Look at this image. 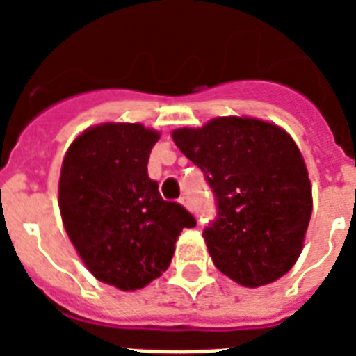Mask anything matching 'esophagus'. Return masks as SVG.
Returning <instances> with one entry per match:
<instances>
[{
  "label": "esophagus",
  "instance_id": "esophagus-1",
  "mask_svg": "<svg viewBox=\"0 0 356 356\" xmlns=\"http://www.w3.org/2000/svg\"><path fill=\"white\" fill-rule=\"evenodd\" d=\"M180 203L185 207V209L193 210V203H191V197H188L187 194H184V196L180 197Z\"/></svg>",
  "mask_w": 356,
  "mask_h": 356
}]
</instances>
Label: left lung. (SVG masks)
Segmentation results:
<instances>
[{
    "label": "left lung",
    "mask_w": 356,
    "mask_h": 356,
    "mask_svg": "<svg viewBox=\"0 0 356 356\" xmlns=\"http://www.w3.org/2000/svg\"><path fill=\"white\" fill-rule=\"evenodd\" d=\"M172 140L216 197L217 216L203 237L217 269L244 287L284 276L312 216L307 165L291 135L259 119L217 118L175 130Z\"/></svg>",
    "instance_id": "8db88e82"
}]
</instances>
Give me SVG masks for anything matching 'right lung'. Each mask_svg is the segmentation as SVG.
Wrapping results in <instances>:
<instances>
[{
  "instance_id": "right-lung-1",
  "label": "right lung",
  "mask_w": 356,
  "mask_h": 356,
  "mask_svg": "<svg viewBox=\"0 0 356 356\" xmlns=\"http://www.w3.org/2000/svg\"><path fill=\"white\" fill-rule=\"evenodd\" d=\"M160 135L143 124L105 122L83 131L62 162L58 205L72 246L105 284L143 289L169 267L181 229L196 219L162 200L147 176Z\"/></svg>"
}]
</instances>
